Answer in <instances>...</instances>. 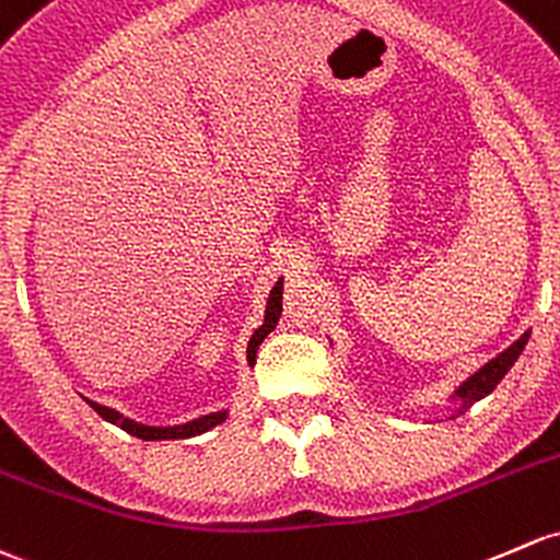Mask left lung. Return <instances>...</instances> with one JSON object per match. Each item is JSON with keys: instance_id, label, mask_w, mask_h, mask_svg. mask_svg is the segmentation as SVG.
<instances>
[{"instance_id": "left-lung-1", "label": "left lung", "mask_w": 560, "mask_h": 560, "mask_svg": "<svg viewBox=\"0 0 560 560\" xmlns=\"http://www.w3.org/2000/svg\"><path fill=\"white\" fill-rule=\"evenodd\" d=\"M528 335H532V332H523L513 346H508V349L502 351V354L493 357L491 362L482 364L478 373L469 375V378L464 381L462 386L453 388L448 402L451 405H458V408H453V413H464V410L472 408L475 402H480L482 397H488V394H491L493 388H497L499 381H502L504 375H508V370L515 364V359L521 357V351L526 349Z\"/></svg>"}]
</instances>
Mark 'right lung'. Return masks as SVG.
<instances>
[{
  "mask_svg": "<svg viewBox=\"0 0 560 560\" xmlns=\"http://www.w3.org/2000/svg\"><path fill=\"white\" fill-rule=\"evenodd\" d=\"M279 316H281V279L276 281V287L270 290L268 305H265V322L255 329V335L249 338V349H246V359H249V364H255L257 349H260L262 340L268 338L270 329L276 327ZM102 416L109 423H117V427L126 429L128 434H133V438H139V440H185V438H196V434H203V432H209V429H214L217 423H222L228 419V410H217V413L201 416V419H196V421L179 423V427H144V423L122 419V416L112 413V410H104Z\"/></svg>",
  "mask_w": 560,
  "mask_h": 560,
  "instance_id": "obj_1",
  "label": "right lung"
}]
</instances>
